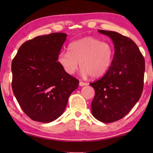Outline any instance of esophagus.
<instances>
[{
  "mask_svg": "<svg viewBox=\"0 0 153 153\" xmlns=\"http://www.w3.org/2000/svg\"><path fill=\"white\" fill-rule=\"evenodd\" d=\"M79 85H80V86H84V85H87L88 83H87V82H84L80 81V82H79Z\"/></svg>",
  "mask_w": 153,
  "mask_h": 153,
  "instance_id": "obj_1",
  "label": "esophagus"
}]
</instances>
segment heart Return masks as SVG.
I'll return each instance as SVG.
<instances>
[{
  "mask_svg": "<svg viewBox=\"0 0 153 153\" xmlns=\"http://www.w3.org/2000/svg\"><path fill=\"white\" fill-rule=\"evenodd\" d=\"M69 52L62 51L57 61L68 75H73L80 67L83 77L103 76L108 71L113 59L114 50L106 42L86 36L70 44Z\"/></svg>",
  "mask_w": 153,
  "mask_h": 153,
  "instance_id": "obj_1",
  "label": "heart"
}]
</instances>
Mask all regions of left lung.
<instances>
[{
    "instance_id": "1",
    "label": "left lung",
    "mask_w": 153,
    "mask_h": 153,
    "mask_svg": "<svg viewBox=\"0 0 153 153\" xmlns=\"http://www.w3.org/2000/svg\"><path fill=\"white\" fill-rule=\"evenodd\" d=\"M99 32L111 39L115 52L106 74L90 83L95 90L91 111L100 122L111 123L127 115L141 97L145 59L136 44L127 36L116 31Z\"/></svg>"
}]
</instances>
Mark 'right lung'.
I'll return each mask as SVG.
<instances>
[{
    "mask_svg": "<svg viewBox=\"0 0 153 153\" xmlns=\"http://www.w3.org/2000/svg\"><path fill=\"white\" fill-rule=\"evenodd\" d=\"M65 33H52L28 40L11 63L12 89L29 118L49 123L62 114L79 80L67 74L57 57L66 39Z\"/></svg>",
    "mask_w": 153,
    "mask_h": 153,
    "instance_id": "right-lung-1",
    "label": "right lung"
}]
</instances>
